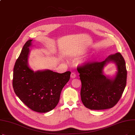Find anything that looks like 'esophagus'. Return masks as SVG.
Masks as SVG:
<instances>
[{"label": "esophagus", "instance_id": "obj_1", "mask_svg": "<svg viewBox=\"0 0 135 135\" xmlns=\"http://www.w3.org/2000/svg\"><path fill=\"white\" fill-rule=\"evenodd\" d=\"M76 77V74H75V73H74V72H72V73H71V74H70V78H75Z\"/></svg>", "mask_w": 135, "mask_h": 135}]
</instances>
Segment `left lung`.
<instances>
[{
    "mask_svg": "<svg viewBox=\"0 0 135 135\" xmlns=\"http://www.w3.org/2000/svg\"><path fill=\"white\" fill-rule=\"evenodd\" d=\"M114 62L117 72L113 77L105 76L104 67ZM81 81L80 96L85 107L91 110L111 108L118 103L126 84L127 70L121 54L109 55L101 62L88 63L77 68Z\"/></svg>",
    "mask_w": 135,
    "mask_h": 135,
    "instance_id": "obj_1",
    "label": "left lung"
}]
</instances>
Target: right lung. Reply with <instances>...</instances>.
Wrapping results in <instances>:
<instances>
[{
  "mask_svg": "<svg viewBox=\"0 0 135 135\" xmlns=\"http://www.w3.org/2000/svg\"><path fill=\"white\" fill-rule=\"evenodd\" d=\"M32 41L26 42L15 62L12 86L16 95L28 108L46 113L58 104L61 91L70 79V72L61 74L49 69L34 72L28 61Z\"/></svg>",
  "mask_w": 135,
  "mask_h": 135,
  "instance_id": "right-lung-1",
  "label": "right lung"
}]
</instances>
